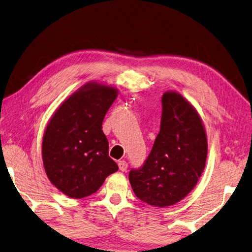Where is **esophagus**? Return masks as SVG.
Wrapping results in <instances>:
<instances>
[{"label":"esophagus","mask_w":252,"mask_h":252,"mask_svg":"<svg viewBox=\"0 0 252 252\" xmlns=\"http://www.w3.org/2000/svg\"><path fill=\"white\" fill-rule=\"evenodd\" d=\"M119 167H120L121 171L125 172L126 169H127V167H128V164H127V162H126V161H124V160L119 161Z\"/></svg>","instance_id":"34e87169"}]
</instances>
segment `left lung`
I'll use <instances>...</instances> for the list:
<instances>
[{"mask_svg": "<svg viewBox=\"0 0 252 252\" xmlns=\"http://www.w3.org/2000/svg\"><path fill=\"white\" fill-rule=\"evenodd\" d=\"M207 135L196 109L175 91L162 95L160 132L140 168L131 169L129 182L138 199L164 208L190 192L205 166Z\"/></svg>", "mask_w": 252, "mask_h": 252, "instance_id": "obj_1", "label": "left lung"}]
</instances>
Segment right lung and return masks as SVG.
Segmentation results:
<instances>
[{"label":"right lung","mask_w":252,"mask_h":252,"mask_svg":"<svg viewBox=\"0 0 252 252\" xmlns=\"http://www.w3.org/2000/svg\"><path fill=\"white\" fill-rule=\"evenodd\" d=\"M117 94L114 87L90 81L69 95L50 120L42 141L43 165L50 182L66 196H90L119 169L109 157V141L102 130Z\"/></svg>","instance_id":"1"}]
</instances>
